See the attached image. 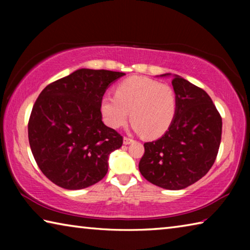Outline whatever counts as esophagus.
<instances>
[{"label":"esophagus","mask_w":250,"mask_h":250,"mask_svg":"<svg viewBox=\"0 0 250 250\" xmlns=\"http://www.w3.org/2000/svg\"><path fill=\"white\" fill-rule=\"evenodd\" d=\"M132 142H134L133 139H131L129 137H125L124 138V143H125V145H130V143H132Z\"/></svg>","instance_id":"1"}]
</instances>
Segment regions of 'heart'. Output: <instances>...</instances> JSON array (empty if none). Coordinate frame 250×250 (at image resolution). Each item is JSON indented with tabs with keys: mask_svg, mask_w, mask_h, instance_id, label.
<instances>
[{
	"mask_svg": "<svg viewBox=\"0 0 250 250\" xmlns=\"http://www.w3.org/2000/svg\"><path fill=\"white\" fill-rule=\"evenodd\" d=\"M176 104L175 91L168 84L133 76L118 84L116 96L104 97L101 112L107 125L115 129L125 125L131 116L137 132L156 139L170 128Z\"/></svg>",
	"mask_w": 250,
	"mask_h": 250,
	"instance_id": "obj_1",
	"label": "heart"
}]
</instances>
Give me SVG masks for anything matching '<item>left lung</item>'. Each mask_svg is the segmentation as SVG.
Segmentation results:
<instances>
[{
  "label": "left lung",
  "mask_w": 250,
  "mask_h": 250,
  "mask_svg": "<svg viewBox=\"0 0 250 250\" xmlns=\"http://www.w3.org/2000/svg\"><path fill=\"white\" fill-rule=\"evenodd\" d=\"M172 86L177 101L174 119L162 137L145 143L139 170L150 183L175 191L194 184L213 167L221 145L222 117L202 88L177 75Z\"/></svg>",
  "instance_id": "8db88e82"
}]
</instances>
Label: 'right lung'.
Masks as SVG:
<instances>
[{"mask_svg":"<svg viewBox=\"0 0 250 250\" xmlns=\"http://www.w3.org/2000/svg\"><path fill=\"white\" fill-rule=\"evenodd\" d=\"M125 73L82 68L49 83L33 105L28 141L43 174L66 189L103 180L108 159L124 142L103 122L101 101Z\"/></svg>","mask_w":250,"mask_h":250,"instance_id":"obj_1","label":"right lung"}]
</instances>
